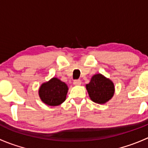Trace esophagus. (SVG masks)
I'll return each mask as SVG.
<instances>
[{
    "instance_id": "obj_1",
    "label": "esophagus",
    "mask_w": 148,
    "mask_h": 148,
    "mask_svg": "<svg viewBox=\"0 0 148 148\" xmlns=\"http://www.w3.org/2000/svg\"><path fill=\"white\" fill-rule=\"evenodd\" d=\"M74 85H77V86H79V85H81L82 84L81 80H79V79L75 80V81L74 82Z\"/></svg>"
}]
</instances>
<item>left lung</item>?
I'll return each mask as SVG.
<instances>
[{
	"instance_id": "8db88e82",
	"label": "left lung",
	"mask_w": 148,
	"mask_h": 148,
	"mask_svg": "<svg viewBox=\"0 0 148 148\" xmlns=\"http://www.w3.org/2000/svg\"><path fill=\"white\" fill-rule=\"evenodd\" d=\"M86 89L91 100L101 104L110 101L115 90L112 81L101 74L92 76L90 82L86 84Z\"/></svg>"
}]
</instances>
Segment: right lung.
Masks as SVG:
<instances>
[{"label":"right lung","mask_w":148,"mask_h":148,"mask_svg":"<svg viewBox=\"0 0 148 148\" xmlns=\"http://www.w3.org/2000/svg\"><path fill=\"white\" fill-rule=\"evenodd\" d=\"M68 90L66 84L56 77H53L40 86L38 95L46 105L58 106L66 100Z\"/></svg>","instance_id":"obj_1"}]
</instances>
